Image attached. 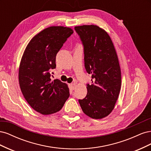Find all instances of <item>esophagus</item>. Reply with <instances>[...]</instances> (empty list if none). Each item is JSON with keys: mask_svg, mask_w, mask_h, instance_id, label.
<instances>
[{"mask_svg": "<svg viewBox=\"0 0 151 151\" xmlns=\"http://www.w3.org/2000/svg\"><path fill=\"white\" fill-rule=\"evenodd\" d=\"M76 84L75 83H72L70 84V88L72 90H74L76 88Z\"/></svg>", "mask_w": 151, "mask_h": 151, "instance_id": "obj_1", "label": "esophagus"}]
</instances>
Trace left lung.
Returning a JSON list of instances; mask_svg holds the SVG:
<instances>
[{
	"label": "left lung",
	"instance_id": "8db88e82",
	"mask_svg": "<svg viewBox=\"0 0 151 151\" xmlns=\"http://www.w3.org/2000/svg\"><path fill=\"white\" fill-rule=\"evenodd\" d=\"M84 45V64L92 74L86 96L79 102L83 112L94 119L111 113L119 96L121 69L116 50L107 32L96 25L76 26Z\"/></svg>",
	"mask_w": 151,
	"mask_h": 151
}]
</instances>
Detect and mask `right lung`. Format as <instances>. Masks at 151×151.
<instances>
[{"instance_id":"obj_1","label":"right lung","mask_w":151,"mask_h":151,"mask_svg":"<svg viewBox=\"0 0 151 151\" xmlns=\"http://www.w3.org/2000/svg\"><path fill=\"white\" fill-rule=\"evenodd\" d=\"M74 33L70 28L50 26L36 35L27 45L19 68V83L25 99L35 111L47 115L60 111L70 96L67 84L52 81L56 55Z\"/></svg>"}]
</instances>
